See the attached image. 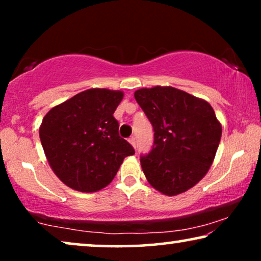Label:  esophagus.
Returning <instances> with one entry per match:
<instances>
[{
  "label": "esophagus",
  "instance_id": "34e87169",
  "mask_svg": "<svg viewBox=\"0 0 261 261\" xmlns=\"http://www.w3.org/2000/svg\"><path fill=\"white\" fill-rule=\"evenodd\" d=\"M128 141H129V144H130L132 146H133L134 148L137 147V139H135V137H132V138H129V140H128Z\"/></svg>",
  "mask_w": 261,
  "mask_h": 261
}]
</instances>
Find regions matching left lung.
<instances>
[{"label": "left lung", "instance_id": "8db88e82", "mask_svg": "<svg viewBox=\"0 0 261 261\" xmlns=\"http://www.w3.org/2000/svg\"><path fill=\"white\" fill-rule=\"evenodd\" d=\"M134 97L153 126L154 144L140 158L148 183L166 196L195 187L208 172L222 126L204 99L172 87L142 88Z\"/></svg>", "mask_w": 261, "mask_h": 261}]
</instances>
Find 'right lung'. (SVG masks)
I'll return each mask as SVG.
<instances>
[{
    "label": "right lung",
    "instance_id": "right-lung-1",
    "mask_svg": "<svg viewBox=\"0 0 261 261\" xmlns=\"http://www.w3.org/2000/svg\"><path fill=\"white\" fill-rule=\"evenodd\" d=\"M123 92L88 89L53 107L39 128L47 162L67 187L94 192L114 179L123 159L135 151L119 135L113 116Z\"/></svg>",
    "mask_w": 261,
    "mask_h": 261
}]
</instances>
